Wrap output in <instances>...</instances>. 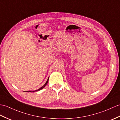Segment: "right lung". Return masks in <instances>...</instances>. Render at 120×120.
I'll return each mask as SVG.
<instances>
[{"label":"right lung","mask_w":120,"mask_h":120,"mask_svg":"<svg viewBox=\"0 0 120 120\" xmlns=\"http://www.w3.org/2000/svg\"><path fill=\"white\" fill-rule=\"evenodd\" d=\"M49 77L48 78V79H47L46 82H45V84H44L41 87H40L39 89H38V90H29V91H25L24 92H31V93H34V92H35V91H39L40 90H42V89H43L45 86L46 85V84H47V83H48V81H49Z\"/></svg>","instance_id":"right-lung-1"}]
</instances>
